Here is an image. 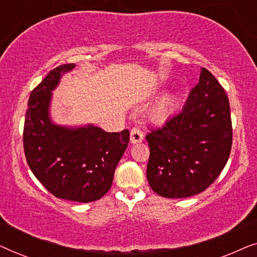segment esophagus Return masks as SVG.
Masks as SVG:
<instances>
[{
	"label": "esophagus",
	"instance_id": "34e87169",
	"mask_svg": "<svg viewBox=\"0 0 257 257\" xmlns=\"http://www.w3.org/2000/svg\"><path fill=\"white\" fill-rule=\"evenodd\" d=\"M130 139H131L132 144H137V143H142L144 139V133L142 132V130L139 127H133L130 132Z\"/></svg>",
	"mask_w": 257,
	"mask_h": 257
}]
</instances>
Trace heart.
<instances>
[{
    "label": "heart",
    "mask_w": 257,
    "mask_h": 257,
    "mask_svg": "<svg viewBox=\"0 0 257 257\" xmlns=\"http://www.w3.org/2000/svg\"><path fill=\"white\" fill-rule=\"evenodd\" d=\"M175 105V98L174 96H168L161 98L158 103L154 105V107L151 111V117L154 120H164L165 118H167L168 115L172 113Z\"/></svg>",
    "instance_id": "b5f03b06"
}]
</instances>
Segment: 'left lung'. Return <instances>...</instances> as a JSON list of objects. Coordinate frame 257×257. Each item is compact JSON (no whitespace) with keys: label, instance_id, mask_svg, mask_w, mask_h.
<instances>
[{"label":"left lung","instance_id":"8db88e82","mask_svg":"<svg viewBox=\"0 0 257 257\" xmlns=\"http://www.w3.org/2000/svg\"><path fill=\"white\" fill-rule=\"evenodd\" d=\"M146 140L147 180L157 194L188 198L215 181L229 158L233 128L226 91L208 70L201 68L184 108Z\"/></svg>","mask_w":257,"mask_h":257}]
</instances>
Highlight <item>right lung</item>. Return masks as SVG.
I'll list each match as a JSON object with an SVG mask.
<instances>
[{
    "mask_svg": "<svg viewBox=\"0 0 257 257\" xmlns=\"http://www.w3.org/2000/svg\"><path fill=\"white\" fill-rule=\"evenodd\" d=\"M75 64L51 70L31 91L23 130L27 163L38 181L58 199L99 200L111 188L115 167L130 142L128 130L105 132L93 125L65 127L49 115L51 92Z\"/></svg>",
    "mask_w": 257,
    "mask_h": 257,
    "instance_id": "add662e5",
    "label": "right lung"
}]
</instances>
